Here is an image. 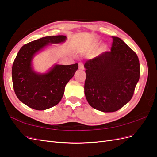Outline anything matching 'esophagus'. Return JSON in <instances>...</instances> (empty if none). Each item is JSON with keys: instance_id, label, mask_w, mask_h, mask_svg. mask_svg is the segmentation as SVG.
I'll use <instances>...</instances> for the list:
<instances>
[{"instance_id": "obj_1", "label": "esophagus", "mask_w": 157, "mask_h": 157, "mask_svg": "<svg viewBox=\"0 0 157 157\" xmlns=\"http://www.w3.org/2000/svg\"><path fill=\"white\" fill-rule=\"evenodd\" d=\"M79 69H80V70H83V65L82 62H79Z\"/></svg>"}]
</instances>
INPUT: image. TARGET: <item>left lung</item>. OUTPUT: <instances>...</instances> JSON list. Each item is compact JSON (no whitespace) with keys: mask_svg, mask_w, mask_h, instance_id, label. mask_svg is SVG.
Listing matches in <instances>:
<instances>
[{"mask_svg":"<svg viewBox=\"0 0 157 157\" xmlns=\"http://www.w3.org/2000/svg\"><path fill=\"white\" fill-rule=\"evenodd\" d=\"M110 52L87 60L84 92L92 108L104 112H116L132 98L140 78L136 53L122 40L112 37Z\"/></svg>","mask_w":157,"mask_h":157,"instance_id":"1","label":"left lung"}]
</instances>
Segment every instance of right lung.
<instances>
[{"label":"right lung","instance_id":"obj_1","mask_svg":"<svg viewBox=\"0 0 157 157\" xmlns=\"http://www.w3.org/2000/svg\"><path fill=\"white\" fill-rule=\"evenodd\" d=\"M64 35L49 36L24 45L18 52L12 67L14 91L23 104L37 110L56 105L63 96L65 87L78 69V64L56 65L46 74L32 68L33 56L49 43H63Z\"/></svg>","mask_w":157,"mask_h":157}]
</instances>
